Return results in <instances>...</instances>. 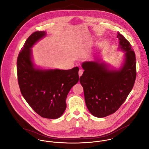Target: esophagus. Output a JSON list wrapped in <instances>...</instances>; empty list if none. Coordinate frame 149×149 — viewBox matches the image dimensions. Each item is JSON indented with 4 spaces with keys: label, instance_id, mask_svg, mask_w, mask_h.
<instances>
[{
    "label": "esophagus",
    "instance_id": "34e87169",
    "mask_svg": "<svg viewBox=\"0 0 149 149\" xmlns=\"http://www.w3.org/2000/svg\"><path fill=\"white\" fill-rule=\"evenodd\" d=\"M83 70L80 69V70H79V77L81 76V75L83 74Z\"/></svg>",
    "mask_w": 149,
    "mask_h": 149
}]
</instances>
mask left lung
<instances>
[{
	"label": "left lung",
	"instance_id": "left-lung-1",
	"mask_svg": "<svg viewBox=\"0 0 149 149\" xmlns=\"http://www.w3.org/2000/svg\"><path fill=\"white\" fill-rule=\"evenodd\" d=\"M118 49L124 52L118 68L101 60L83 62L80 77L86 106L92 115L102 118L113 114L125 101L136 78V58L131 45L119 32Z\"/></svg>",
	"mask_w": 149,
	"mask_h": 149
}]
</instances>
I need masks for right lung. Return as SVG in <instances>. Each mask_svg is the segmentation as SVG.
<instances>
[{"label": "right lung", "mask_w": 149, "mask_h": 149, "mask_svg": "<svg viewBox=\"0 0 149 149\" xmlns=\"http://www.w3.org/2000/svg\"><path fill=\"white\" fill-rule=\"evenodd\" d=\"M46 36L45 31L35 32L26 40L17 60L18 83L24 98L37 114L57 119L66 110L70 90L79 81V68L60 70L37 66L32 48Z\"/></svg>", "instance_id": "add662e5"}]
</instances>
